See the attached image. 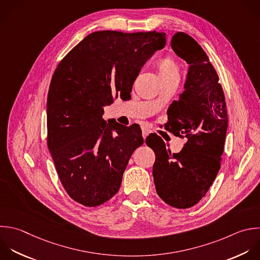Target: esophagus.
<instances>
[{
	"instance_id": "34e87169",
	"label": "esophagus",
	"mask_w": 260,
	"mask_h": 260,
	"mask_svg": "<svg viewBox=\"0 0 260 260\" xmlns=\"http://www.w3.org/2000/svg\"><path fill=\"white\" fill-rule=\"evenodd\" d=\"M151 131L149 130V129H147V128H142V136H143V138L145 139L147 136H148V134L150 133Z\"/></svg>"
}]
</instances>
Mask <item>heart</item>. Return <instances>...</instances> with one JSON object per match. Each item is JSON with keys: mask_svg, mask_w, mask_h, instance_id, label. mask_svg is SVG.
<instances>
[{"mask_svg": "<svg viewBox=\"0 0 260 260\" xmlns=\"http://www.w3.org/2000/svg\"><path fill=\"white\" fill-rule=\"evenodd\" d=\"M157 71L160 78L179 76V69L175 61L170 57L160 59L157 63Z\"/></svg>", "mask_w": 260, "mask_h": 260, "instance_id": "obj_1", "label": "heart"}]
</instances>
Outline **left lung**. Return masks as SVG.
<instances>
[{"instance_id":"left-lung-1","label":"left lung","mask_w":260,"mask_h":260,"mask_svg":"<svg viewBox=\"0 0 260 260\" xmlns=\"http://www.w3.org/2000/svg\"><path fill=\"white\" fill-rule=\"evenodd\" d=\"M171 47L189 68L185 90L168 109L165 129L187 138V142L173 154L156 134H150L145 142L155 153L152 175L157 195L167 204L183 209L205 196L218 173L228 112L217 73L198 43L177 32Z\"/></svg>"}]
</instances>
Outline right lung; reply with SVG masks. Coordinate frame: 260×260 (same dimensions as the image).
Here are the masks:
<instances>
[{"instance_id": "add662e5", "label": "right lung", "mask_w": 260, "mask_h": 260, "mask_svg": "<svg viewBox=\"0 0 260 260\" xmlns=\"http://www.w3.org/2000/svg\"><path fill=\"white\" fill-rule=\"evenodd\" d=\"M166 42L165 32L95 31L57 66L47 103L48 147L63 187L76 202L98 206L119 191L143 137L137 124H107L104 107L119 96L131 98L142 66Z\"/></svg>"}]
</instances>
